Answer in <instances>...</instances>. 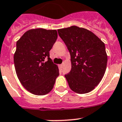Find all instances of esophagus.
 Segmentation results:
<instances>
[{
    "label": "esophagus",
    "mask_w": 122,
    "mask_h": 122,
    "mask_svg": "<svg viewBox=\"0 0 122 122\" xmlns=\"http://www.w3.org/2000/svg\"><path fill=\"white\" fill-rule=\"evenodd\" d=\"M62 67H63V64H59V68H61Z\"/></svg>",
    "instance_id": "obj_1"
}]
</instances>
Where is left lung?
Here are the masks:
<instances>
[{"label": "left lung", "instance_id": "1", "mask_svg": "<svg viewBox=\"0 0 122 122\" xmlns=\"http://www.w3.org/2000/svg\"><path fill=\"white\" fill-rule=\"evenodd\" d=\"M58 32L71 55V70L65 75L69 87L77 94L89 92L106 70L105 44L94 33L77 26L58 29Z\"/></svg>", "mask_w": 122, "mask_h": 122}]
</instances>
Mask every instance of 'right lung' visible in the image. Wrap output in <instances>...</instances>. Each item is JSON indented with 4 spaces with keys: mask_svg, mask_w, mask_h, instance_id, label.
Segmentation results:
<instances>
[{
    "mask_svg": "<svg viewBox=\"0 0 122 122\" xmlns=\"http://www.w3.org/2000/svg\"><path fill=\"white\" fill-rule=\"evenodd\" d=\"M57 38L56 30L35 28L26 31L17 41L15 71L22 86L31 94L43 96L53 89L59 69L50 58V51Z\"/></svg>",
    "mask_w": 122,
    "mask_h": 122,
    "instance_id": "right-lung-1",
    "label": "right lung"
}]
</instances>
